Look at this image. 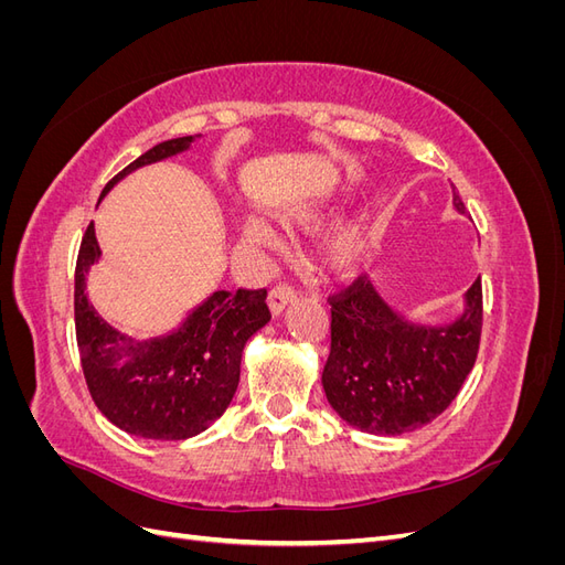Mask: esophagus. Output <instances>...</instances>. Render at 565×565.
Returning a JSON list of instances; mask_svg holds the SVG:
<instances>
[{
  "label": "esophagus",
  "mask_w": 565,
  "mask_h": 565,
  "mask_svg": "<svg viewBox=\"0 0 565 565\" xmlns=\"http://www.w3.org/2000/svg\"><path fill=\"white\" fill-rule=\"evenodd\" d=\"M297 299V292L289 285H276L268 292V309L273 313V318H278L289 303Z\"/></svg>",
  "instance_id": "34e87169"
}]
</instances>
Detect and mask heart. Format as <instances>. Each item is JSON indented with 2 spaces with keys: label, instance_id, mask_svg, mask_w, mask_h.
Returning <instances> with one entry per match:
<instances>
[{
  "label": "heart",
  "instance_id": "obj_1",
  "mask_svg": "<svg viewBox=\"0 0 565 565\" xmlns=\"http://www.w3.org/2000/svg\"><path fill=\"white\" fill-rule=\"evenodd\" d=\"M334 214L332 200L330 198H316L309 202L292 204V207H285L280 212V221L287 228H301V231H313L320 228L324 221ZM243 237L252 245L259 247H278L280 235L276 228L259 218H245L243 224ZM372 252V233L367 221L363 216H351L344 224L337 226L328 241H324V259L328 264L341 273V276H351V273L361 270Z\"/></svg>",
  "mask_w": 565,
  "mask_h": 565
}]
</instances>
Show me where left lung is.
<instances>
[{"instance_id": "1", "label": "left lung", "mask_w": 565, "mask_h": 565, "mask_svg": "<svg viewBox=\"0 0 565 565\" xmlns=\"http://www.w3.org/2000/svg\"><path fill=\"white\" fill-rule=\"evenodd\" d=\"M452 210L465 202L452 185ZM481 280L461 295L452 320L407 318L384 289L358 278L332 299V349L322 388L353 429L401 436L436 419L469 377L481 339Z\"/></svg>"}]
</instances>
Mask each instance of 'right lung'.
<instances>
[{"instance_id": "obj_1", "label": "right lung", "mask_w": 565, "mask_h": 565, "mask_svg": "<svg viewBox=\"0 0 565 565\" xmlns=\"http://www.w3.org/2000/svg\"><path fill=\"white\" fill-rule=\"evenodd\" d=\"M198 139L181 136L152 146L104 188L100 200L136 169L181 156ZM98 262L100 247L89 224L75 270V330L96 407L136 438L185 440L210 429L235 396L247 341L270 320L266 289H214L174 330L134 339L98 316L89 301L87 278Z\"/></svg>"}]
</instances>
